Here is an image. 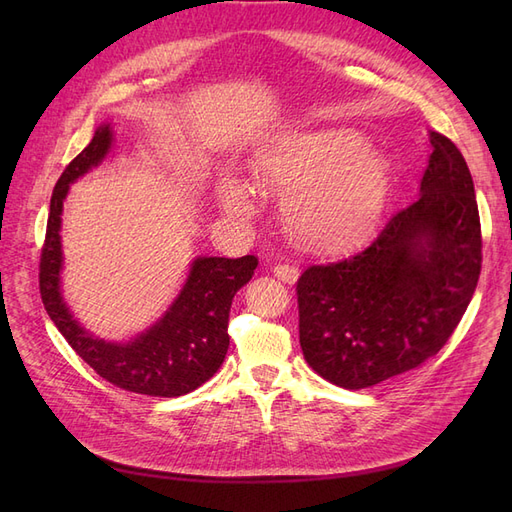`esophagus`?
Wrapping results in <instances>:
<instances>
[{
  "label": "esophagus",
  "mask_w": 512,
  "mask_h": 512,
  "mask_svg": "<svg viewBox=\"0 0 512 512\" xmlns=\"http://www.w3.org/2000/svg\"><path fill=\"white\" fill-rule=\"evenodd\" d=\"M273 273H275V277H280L282 282H290V284L299 277V269L290 265V262H277V265L273 267Z\"/></svg>",
  "instance_id": "obj_1"
}]
</instances>
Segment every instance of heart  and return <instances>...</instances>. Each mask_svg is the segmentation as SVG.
<instances>
[{
  "instance_id": "heart-1",
  "label": "heart",
  "mask_w": 512,
  "mask_h": 512,
  "mask_svg": "<svg viewBox=\"0 0 512 512\" xmlns=\"http://www.w3.org/2000/svg\"><path fill=\"white\" fill-rule=\"evenodd\" d=\"M254 177L265 190H288L284 211L299 237L337 247L359 241L374 226L389 188V164L350 130L303 132L262 153ZM222 203L235 215L254 211L237 183L222 185Z\"/></svg>"
}]
</instances>
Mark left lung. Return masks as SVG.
<instances>
[{"label": "left lung", "mask_w": 512, "mask_h": 512, "mask_svg": "<svg viewBox=\"0 0 512 512\" xmlns=\"http://www.w3.org/2000/svg\"><path fill=\"white\" fill-rule=\"evenodd\" d=\"M421 196L352 256L309 265L297 280L307 365L342 389H367L421 367L466 314L483 262L470 168L431 132Z\"/></svg>", "instance_id": "1"}]
</instances>
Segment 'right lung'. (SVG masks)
Here are the masks:
<instances>
[{"instance_id":"1","label":"right lung","mask_w":512,"mask_h":512,"mask_svg":"<svg viewBox=\"0 0 512 512\" xmlns=\"http://www.w3.org/2000/svg\"><path fill=\"white\" fill-rule=\"evenodd\" d=\"M111 141V126H100L55 183L40 252V297L59 333L100 378L130 393L179 397L213 378L224 363L232 297L252 280L258 258H196L173 307L130 344H111L85 333L59 292L61 209L70 183L106 156Z\"/></svg>"}]
</instances>
